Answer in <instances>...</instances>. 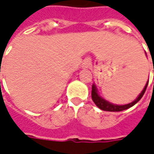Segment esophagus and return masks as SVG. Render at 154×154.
Instances as JSON below:
<instances>
[{
	"instance_id": "esophagus-1",
	"label": "esophagus",
	"mask_w": 154,
	"mask_h": 154,
	"mask_svg": "<svg viewBox=\"0 0 154 154\" xmlns=\"http://www.w3.org/2000/svg\"><path fill=\"white\" fill-rule=\"evenodd\" d=\"M91 66V60L89 58H87V59L83 60V62L82 64V66L83 68H88Z\"/></svg>"
}]
</instances>
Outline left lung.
Here are the masks:
<instances>
[{"label":"left lung","mask_w":154,"mask_h":154,"mask_svg":"<svg viewBox=\"0 0 154 154\" xmlns=\"http://www.w3.org/2000/svg\"><path fill=\"white\" fill-rule=\"evenodd\" d=\"M147 84H148V81H147V84L145 85L143 90L142 91V93L139 94V96L135 99L133 102L131 103H127V104H125V105H117V104H114V103H109L108 102L107 100L103 99V98H101L100 96L98 94V91L96 89V87L95 85L92 86V99L93 101L94 102V103L98 106V107L102 109V110H104V111H110V112H118V111H122V110H125V109H127L129 108L132 107L133 105H135L136 103L138 102L140 99H142V97L144 94L145 91L147 89Z\"/></svg>","instance_id":"obj_1"}]
</instances>
